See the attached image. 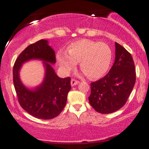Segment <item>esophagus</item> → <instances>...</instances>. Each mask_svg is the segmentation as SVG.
<instances>
[{
  "instance_id": "1",
  "label": "esophagus",
  "mask_w": 149,
  "mask_h": 149,
  "mask_svg": "<svg viewBox=\"0 0 149 149\" xmlns=\"http://www.w3.org/2000/svg\"><path fill=\"white\" fill-rule=\"evenodd\" d=\"M79 81H77V79H71V85H72V86H75V85L78 84H79Z\"/></svg>"
}]
</instances>
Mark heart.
Wrapping results in <instances>:
<instances>
[{
	"instance_id": "obj_1",
	"label": "heart",
	"mask_w": 149,
	"mask_h": 149,
	"mask_svg": "<svg viewBox=\"0 0 149 149\" xmlns=\"http://www.w3.org/2000/svg\"><path fill=\"white\" fill-rule=\"evenodd\" d=\"M56 59L61 69L68 72L79 63L80 69L88 78H99L107 72L113 60V51L104 42L81 39L72 43L65 51H59Z\"/></svg>"
}]
</instances>
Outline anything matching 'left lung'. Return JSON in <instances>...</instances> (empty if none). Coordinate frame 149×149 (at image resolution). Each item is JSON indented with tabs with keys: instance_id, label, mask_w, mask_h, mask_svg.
I'll return each instance as SVG.
<instances>
[{
	"instance_id": "left-lung-1",
	"label": "left lung",
	"mask_w": 149,
	"mask_h": 149,
	"mask_svg": "<svg viewBox=\"0 0 149 149\" xmlns=\"http://www.w3.org/2000/svg\"><path fill=\"white\" fill-rule=\"evenodd\" d=\"M115 59L104 77L91 83L88 101L102 114L117 111L126 103L136 81L134 63L131 54L115 42Z\"/></svg>"
}]
</instances>
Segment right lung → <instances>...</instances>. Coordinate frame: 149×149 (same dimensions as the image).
Listing matches in <instances>:
<instances>
[{"mask_svg": "<svg viewBox=\"0 0 149 149\" xmlns=\"http://www.w3.org/2000/svg\"><path fill=\"white\" fill-rule=\"evenodd\" d=\"M32 59L44 61L46 74L43 83L30 90L21 83L19 71L24 61ZM55 63V51L48 46V41L41 39L25 48L13 67V82L18 101L24 111L38 119L50 120L58 116L65 106L68 93L71 89L70 77L60 78L51 65Z\"/></svg>", "mask_w": 149, "mask_h": 149, "instance_id": "add662e5", "label": "right lung"}]
</instances>
